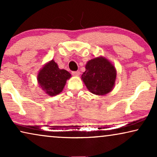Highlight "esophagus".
<instances>
[{
	"instance_id": "1",
	"label": "esophagus",
	"mask_w": 157,
	"mask_h": 157,
	"mask_svg": "<svg viewBox=\"0 0 157 157\" xmlns=\"http://www.w3.org/2000/svg\"><path fill=\"white\" fill-rule=\"evenodd\" d=\"M71 74H72L73 76H78V75L80 74V72H79V71H72Z\"/></svg>"
}]
</instances>
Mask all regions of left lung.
I'll list each match as a JSON object with an SVG mask.
<instances>
[{"label":"left lung","instance_id":"obj_1","mask_svg":"<svg viewBox=\"0 0 157 157\" xmlns=\"http://www.w3.org/2000/svg\"><path fill=\"white\" fill-rule=\"evenodd\" d=\"M116 77L114 66L105 58L98 57L88 61L81 78L91 93L105 95L112 90Z\"/></svg>","mask_w":157,"mask_h":157}]
</instances>
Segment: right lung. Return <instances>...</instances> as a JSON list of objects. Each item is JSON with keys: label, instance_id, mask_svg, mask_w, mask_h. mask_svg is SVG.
<instances>
[{"label": "right lung", "instance_id": "add662e5", "mask_svg": "<svg viewBox=\"0 0 157 157\" xmlns=\"http://www.w3.org/2000/svg\"><path fill=\"white\" fill-rule=\"evenodd\" d=\"M71 75L64 69H59L57 63L52 60L40 70L38 75V84L49 96L61 93L67 79Z\"/></svg>", "mask_w": 157, "mask_h": 157}]
</instances>
